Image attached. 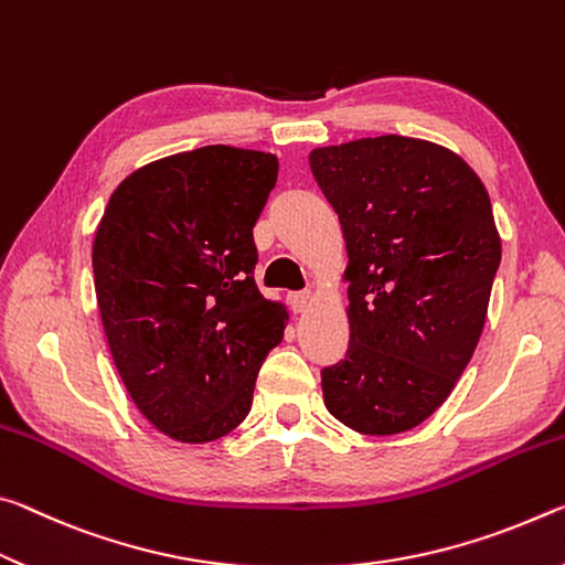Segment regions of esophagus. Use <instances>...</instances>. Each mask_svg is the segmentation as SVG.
Returning <instances> with one entry per match:
<instances>
[{
	"mask_svg": "<svg viewBox=\"0 0 565 565\" xmlns=\"http://www.w3.org/2000/svg\"><path fill=\"white\" fill-rule=\"evenodd\" d=\"M288 300H290V308L295 312H302L312 302V292L310 290H295V292L288 295Z\"/></svg>",
	"mask_w": 565,
	"mask_h": 565,
	"instance_id": "esophagus-1",
	"label": "esophagus"
}]
</instances>
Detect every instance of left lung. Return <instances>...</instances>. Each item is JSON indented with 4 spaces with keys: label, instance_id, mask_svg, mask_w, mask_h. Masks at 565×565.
I'll return each instance as SVG.
<instances>
[{
    "label": "left lung",
    "instance_id": "obj_1",
    "mask_svg": "<svg viewBox=\"0 0 565 565\" xmlns=\"http://www.w3.org/2000/svg\"><path fill=\"white\" fill-rule=\"evenodd\" d=\"M310 170L348 245L350 345L320 370L328 411L365 436L430 418L463 375L501 265L491 198L446 147L383 135L318 147Z\"/></svg>",
    "mask_w": 565,
    "mask_h": 565
}]
</instances>
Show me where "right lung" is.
Here are the masks:
<instances>
[{
    "label": "right lung",
    "instance_id": "add662e5",
    "mask_svg": "<svg viewBox=\"0 0 565 565\" xmlns=\"http://www.w3.org/2000/svg\"><path fill=\"white\" fill-rule=\"evenodd\" d=\"M275 182V154L207 145L129 174L97 227L92 270L115 365L174 440L237 428L282 340L288 312L253 277V227Z\"/></svg>",
    "mask_w": 565,
    "mask_h": 565
}]
</instances>
